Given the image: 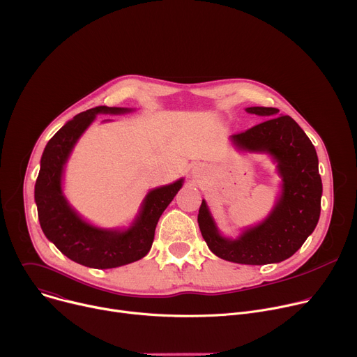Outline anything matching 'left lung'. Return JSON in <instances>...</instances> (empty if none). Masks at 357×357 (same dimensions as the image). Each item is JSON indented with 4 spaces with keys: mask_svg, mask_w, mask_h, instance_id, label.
I'll list each match as a JSON object with an SVG mask.
<instances>
[{
    "mask_svg": "<svg viewBox=\"0 0 357 357\" xmlns=\"http://www.w3.org/2000/svg\"><path fill=\"white\" fill-rule=\"evenodd\" d=\"M247 112L271 119L231 139L240 149L266 151L276 160L283 178L282 196L271 215L247 229L238 240L222 238L204 200L197 222L208 250L218 258L245 265L276 264L301 248L319 220L322 182L318 157L307 135L290 116H278L279 109L265 106L247 107Z\"/></svg>",
    "mask_w": 357,
    "mask_h": 357,
    "instance_id": "obj_1",
    "label": "left lung"
}]
</instances>
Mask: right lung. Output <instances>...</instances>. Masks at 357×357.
Listing matches in <instances>:
<instances>
[{
	"label": "right lung",
	"instance_id": "right-lung-1",
	"mask_svg": "<svg viewBox=\"0 0 357 357\" xmlns=\"http://www.w3.org/2000/svg\"><path fill=\"white\" fill-rule=\"evenodd\" d=\"M125 107L96 106L67 122L47 143L35 185L40 227L61 254L95 269L123 266L144 258L151 250L157 222L182 186V179L151 190L136 222L128 231H107L89 225L68 206L61 193L63 167L82 132L96 113H123Z\"/></svg>",
	"mask_w": 357,
	"mask_h": 357
}]
</instances>
